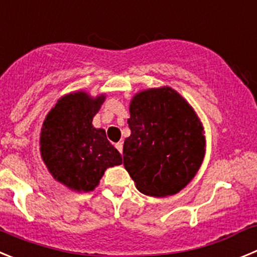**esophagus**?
<instances>
[{"mask_svg": "<svg viewBox=\"0 0 257 257\" xmlns=\"http://www.w3.org/2000/svg\"><path fill=\"white\" fill-rule=\"evenodd\" d=\"M116 148L118 149V152L122 154V150H123V143H121V141H119V143H117Z\"/></svg>", "mask_w": 257, "mask_h": 257, "instance_id": "obj_1", "label": "esophagus"}]
</instances>
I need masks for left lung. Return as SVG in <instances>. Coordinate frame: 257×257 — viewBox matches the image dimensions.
I'll use <instances>...</instances> for the list:
<instances>
[{"label": "left lung", "mask_w": 257, "mask_h": 257, "mask_svg": "<svg viewBox=\"0 0 257 257\" xmlns=\"http://www.w3.org/2000/svg\"><path fill=\"white\" fill-rule=\"evenodd\" d=\"M123 144V166L148 196L180 192L196 176L205 157L204 127L190 103L171 86L133 96Z\"/></svg>", "instance_id": "left-lung-1"}]
</instances>
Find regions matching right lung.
Masks as SVG:
<instances>
[{"label": "right lung", "mask_w": 257, "mask_h": 257, "mask_svg": "<svg viewBox=\"0 0 257 257\" xmlns=\"http://www.w3.org/2000/svg\"><path fill=\"white\" fill-rule=\"evenodd\" d=\"M105 94L91 96L84 90L61 96L46 116L41 130V157L57 182L76 192L93 191L105 169L122 164V157L93 126Z\"/></svg>", "instance_id": "right-lung-1"}]
</instances>
